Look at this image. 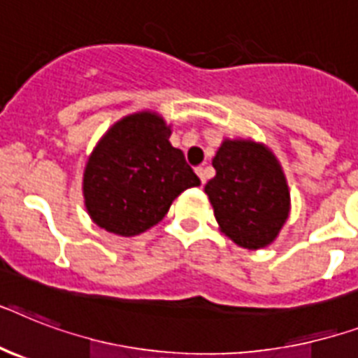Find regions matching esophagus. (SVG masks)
Returning a JSON list of instances; mask_svg holds the SVG:
<instances>
[{
	"instance_id": "34e87169",
	"label": "esophagus",
	"mask_w": 358,
	"mask_h": 358,
	"mask_svg": "<svg viewBox=\"0 0 358 358\" xmlns=\"http://www.w3.org/2000/svg\"><path fill=\"white\" fill-rule=\"evenodd\" d=\"M196 174H199L200 184L204 185V184H206V180H208V174H206V169H204V167H196Z\"/></svg>"
}]
</instances>
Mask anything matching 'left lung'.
Listing matches in <instances>:
<instances>
[{
  "mask_svg": "<svg viewBox=\"0 0 358 358\" xmlns=\"http://www.w3.org/2000/svg\"><path fill=\"white\" fill-rule=\"evenodd\" d=\"M211 164L217 174L204 191L220 231L241 248L272 245L290 213V191L280 159L259 141L226 138Z\"/></svg>",
  "mask_w": 358,
  "mask_h": 358,
  "instance_id": "left-lung-1",
  "label": "left lung"
}]
</instances>
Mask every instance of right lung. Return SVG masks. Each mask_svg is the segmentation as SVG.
I'll return each mask as SVG.
<instances>
[{"instance_id":"add662e5","label":"right lung","mask_w":358,"mask_h":358,"mask_svg":"<svg viewBox=\"0 0 358 358\" xmlns=\"http://www.w3.org/2000/svg\"><path fill=\"white\" fill-rule=\"evenodd\" d=\"M171 124L152 110L129 113L103 134L83 174L94 224L136 237L158 224L178 194L200 185L184 152L171 145Z\"/></svg>"}]
</instances>
